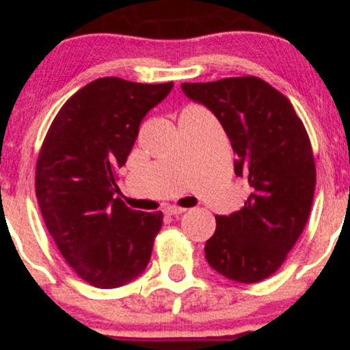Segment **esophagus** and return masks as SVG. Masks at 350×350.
Segmentation results:
<instances>
[{
    "label": "esophagus",
    "instance_id": "34e87169",
    "mask_svg": "<svg viewBox=\"0 0 350 350\" xmlns=\"http://www.w3.org/2000/svg\"><path fill=\"white\" fill-rule=\"evenodd\" d=\"M186 211H187V208L178 207V206L164 207V214H167V215H179V214H184V212H186Z\"/></svg>",
    "mask_w": 350,
    "mask_h": 350
}]
</instances>
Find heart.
I'll return each mask as SVG.
<instances>
[{
	"label": "heart",
	"instance_id": "obj_1",
	"mask_svg": "<svg viewBox=\"0 0 350 350\" xmlns=\"http://www.w3.org/2000/svg\"><path fill=\"white\" fill-rule=\"evenodd\" d=\"M192 108H199V107H192Z\"/></svg>",
	"mask_w": 350,
	"mask_h": 350
}]
</instances>
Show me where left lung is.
<instances>
[{
  "label": "left lung",
  "mask_w": 350,
  "mask_h": 350,
  "mask_svg": "<svg viewBox=\"0 0 350 350\" xmlns=\"http://www.w3.org/2000/svg\"><path fill=\"white\" fill-rule=\"evenodd\" d=\"M180 87L222 123L235 174L250 187L240 211L215 215L207 262L239 283L267 280L284 263L311 212L316 164L306 128L290 100L255 75Z\"/></svg>",
  "instance_id": "obj_1"
}]
</instances>
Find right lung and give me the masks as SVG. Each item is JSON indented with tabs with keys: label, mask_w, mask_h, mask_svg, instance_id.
<instances>
[{
	"label": "right lung",
	"mask_w": 350,
	"mask_h": 350,
	"mask_svg": "<svg viewBox=\"0 0 350 350\" xmlns=\"http://www.w3.org/2000/svg\"><path fill=\"white\" fill-rule=\"evenodd\" d=\"M172 82L102 77L64 103L36 163V198L66 262L95 288L135 280L151 258L163 212L131 211L120 198L116 170L126 163L139 123Z\"/></svg>",
	"instance_id": "1"
}]
</instances>
